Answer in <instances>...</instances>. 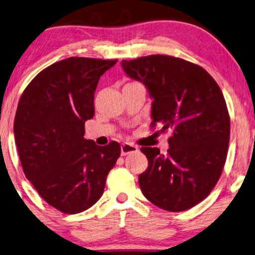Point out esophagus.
<instances>
[{
    "label": "esophagus",
    "instance_id": "1",
    "mask_svg": "<svg viewBox=\"0 0 255 255\" xmlns=\"http://www.w3.org/2000/svg\"><path fill=\"white\" fill-rule=\"evenodd\" d=\"M138 148L136 145L131 144V143H122L121 144V155H128L130 154V152H135L137 151Z\"/></svg>",
    "mask_w": 255,
    "mask_h": 255
}]
</instances>
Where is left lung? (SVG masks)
I'll use <instances>...</instances> for the list:
<instances>
[{"label":"left lung","instance_id":"left-lung-1","mask_svg":"<svg viewBox=\"0 0 255 255\" xmlns=\"http://www.w3.org/2000/svg\"><path fill=\"white\" fill-rule=\"evenodd\" d=\"M121 66L147 87L151 126L170 131L165 155L142 147L147 170L138 176L145 198L170 212L191 209L209 196L222 175L230 141V115L218 84L196 64L163 54Z\"/></svg>","mask_w":255,"mask_h":255}]
</instances>
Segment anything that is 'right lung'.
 Segmentation results:
<instances>
[{
    "mask_svg": "<svg viewBox=\"0 0 255 255\" xmlns=\"http://www.w3.org/2000/svg\"><path fill=\"white\" fill-rule=\"evenodd\" d=\"M118 60L71 57L44 69L23 92L13 134L25 177L40 197L64 213L83 212L103 196L121 152L86 140L100 77Z\"/></svg>",
    "mask_w": 255,
    "mask_h": 255,
    "instance_id": "add662e5",
    "label": "right lung"
}]
</instances>
